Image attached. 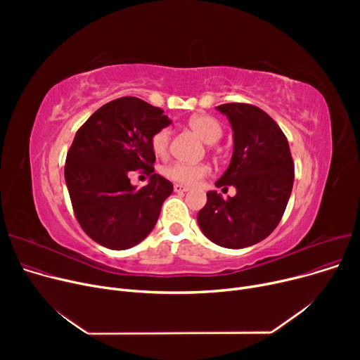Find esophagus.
<instances>
[{
	"instance_id": "1",
	"label": "esophagus",
	"mask_w": 360,
	"mask_h": 360,
	"mask_svg": "<svg viewBox=\"0 0 360 360\" xmlns=\"http://www.w3.org/2000/svg\"><path fill=\"white\" fill-rule=\"evenodd\" d=\"M174 190H175V193H186L188 190H190V188L185 186V185H181V184H175Z\"/></svg>"
}]
</instances>
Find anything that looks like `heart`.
Instances as JSON below:
<instances>
[{"label":"heart","mask_w":360,"mask_h":360,"mask_svg":"<svg viewBox=\"0 0 360 360\" xmlns=\"http://www.w3.org/2000/svg\"><path fill=\"white\" fill-rule=\"evenodd\" d=\"M188 125L191 129L209 144H213L220 140L223 129L220 122L210 117V115H195L190 121ZM151 148H153L158 156H166L169 144H170V129L169 128H160L158 129L153 136H151ZM165 175L170 179H174L184 185H195L201 179H204L207 175H210L212 167L205 163H182V162H174L165 167Z\"/></svg>","instance_id":"heart-1"}]
</instances>
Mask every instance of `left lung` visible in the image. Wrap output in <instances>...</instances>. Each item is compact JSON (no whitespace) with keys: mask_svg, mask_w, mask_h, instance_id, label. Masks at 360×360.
Here are the masks:
<instances>
[{"mask_svg":"<svg viewBox=\"0 0 360 360\" xmlns=\"http://www.w3.org/2000/svg\"><path fill=\"white\" fill-rule=\"evenodd\" d=\"M217 109L233 129V155L216 186L236 188L223 200L207 193L197 220L201 232L224 248H245L266 239L280 223L292 193L295 165L285 132L262 109L224 103Z\"/></svg>","mask_w":360,"mask_h":360,"instance_id":"obj_1","label":"left lung"}]
</instances>
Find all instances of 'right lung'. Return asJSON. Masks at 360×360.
Returning <instances> with one entry per match:
<instances>
[{"label": "right lung", "mask_w": 360, "mask_h": 360, "mask_svg": "<svg viewBox=\"0 0 360 360\" xmlns=\"http://www.w3.org/2000/svg\"><path fill=\"white\" fill-rule=\"evenodd\" d=\"M169 124L160 108L125 96L99 108L75 132L65 182L75 219L102 247L127 250L153 231L174 185L155 174L150 141ZM139 168L150 182L136 191L127 174Z\"/></svg>", "instance_id": "obj_1"}]
</instances>
